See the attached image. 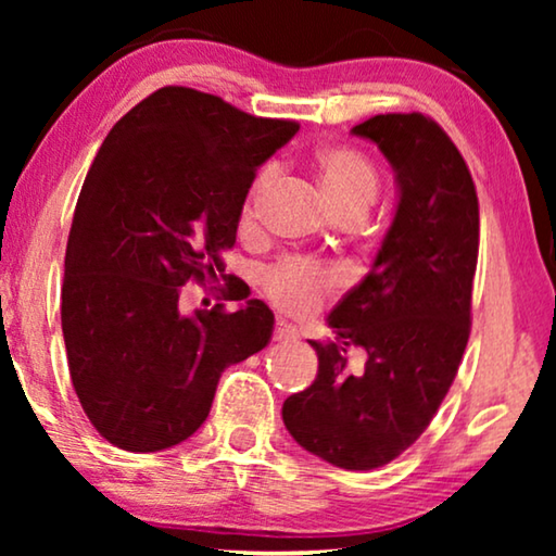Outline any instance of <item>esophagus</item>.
Returning <instances> with one entry per match:
<instances>
[{
    "mask_svg": "<svg viewBox=\"0 0 556 556\" xmlns=\"http://www.w3.org/2000/svg\"><path fill=\"white\" fill-rule=\"evenodd\" d=\"M299 339V329H295L293 324H288L280 318V321L276 324V341H293Z\"/></svg>",
    "mask_w": 556,
    "mask_h": 556,
    "instance_id": "esophagus-1",
    "label": "esophagus"
}]
</instances>
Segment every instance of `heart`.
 <instances>
[{"mask_svg": "<svg viewBox=\"0 0 556 556\" xmlns=\"http://www.w3.org/2000/svg\"><path fill=\"white\" fill-rule=\"evenodd\" d=\"M316 177L326 200L339 215L344 212H367L377 197V172L367 159L352 149H324L316 154ZM273 169H265L255 179L250 197L242 207V223L255 212L257 197L270 185ZM337 283V273L306 257H286L265 270L263 286L268 295L288 311H308L324 299V293Z\"/></svg>", "mask_w": 556, "mask_h": 556, "instance_id": "obj_1", "label": "heart"}]
</instances>
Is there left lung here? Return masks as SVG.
Returning a JSON list of instances; mask_svg holds the SVG:
<instances>
[{
    "label": "left lung",
    "mask_w": 556,
    "mask_h": 556,
    "mask_svg": "<svg viewBox=\"0 0 556 556\" xmlns=\"http://www.w3.org/2000/svg\"><path fill=\"white\" fill-rule=\"evenodd\" d=\"M382 151L397 210L371 270L329 314L333 341H308L318 375L283 402L295 443L331 466L371 470L428 428L451 390L470 333L478 197L443 128L422 113H384L352 128ZM362 348L359 372L345 367Z\"/></svg>",
    "instance_id": "left-lung-1"
}]
</instances>
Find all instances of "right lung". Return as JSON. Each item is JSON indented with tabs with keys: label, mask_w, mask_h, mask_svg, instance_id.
I'll use <instances>...</instances> for the list:
<instances>
[{
	"label": "right lung",
	"mask_w": 556,
	"mask_h": 556,
	"mask_svg": "<svg viewBox=\"0 0 556 556\" xmlns=\"http://www.w3.org/2000/svg\"><path fill=\"white\" fill-rule=\"evenodd\" d=\"M295 131L166 86L105 136L75 204L60 318L75 394L111 445H179L207 420L223 371L268 346L263 301L189 316L179 295L225 270L257 166Z\"/></svg>",
	"instance_id": "right-lung-1"
}]
</instances>
